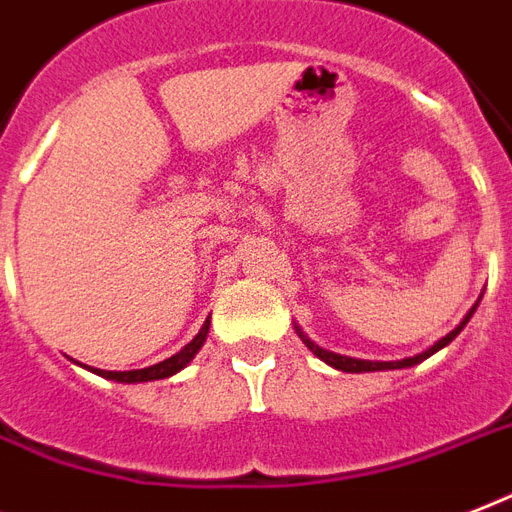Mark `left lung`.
Instances as JSON below:
<instances>
[{
	"label": "left lung",
	"instance_id": "8db88e82",
	"mask_svg": "<svg viewBox=\"0 0 512 512\" xmlns=\"http://www.w3.org/2000/svg\"><path fill=\"white\" fill-rule=\"evenodd\" d=\"M475 307H478V304H475ZM475 307H473V310H470V312H467L465 320H462V323H459V326L454 328V331H451V334L443 336L441 342H435L433 347H430V350H425V352H422V355H414V358H406V360H390V363H379V360L344 358V355H336V352H328V350H323V347H318V344H315V342H310V339H307V336L301 334L299 328H296V331H299L301 342L307 344V347H310V350L315 352V355H318L320 360H326L328 366L339 368V371H347V374H363V371H387V368H408V366H417V363H422V360L430 358V355H433V352L443 350V347H446V344H449L451 339H454V336H457L459 331H462V328L467 326V320L473 318Z\"/></svg>",
	"mask_w": 512,
	"mask_h": 512
}]
</instances>
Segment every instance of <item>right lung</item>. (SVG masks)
Wrapping results in <instances>:
<instances>
[{"label":"right lung","instance_id":"obj_1","mask_svg":"<svg viewBox=\"0 0 512 512\" xmlns=\"http://www.w3.org/2000/svg\"><path fill=\"white\" fill-rule=\"evenodd\" d=\"M208 326H211V318L205 320V326L200 328V334L194 336L192 342L186 344L184 350L176 352L173 358L162 360L157 366H149V368H141V371H101V368H93V374L104 376V379H114V382H154V379H168V376L178 374L181 368L189 363V360L197 355V350L202 347L205 342V336H208Z\"/></svg>","mask_w":512,"mask_h":512}]
</instances>
